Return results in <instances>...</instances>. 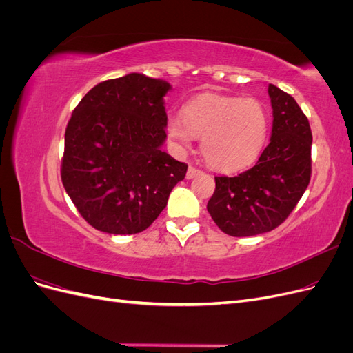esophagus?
<instances>
[{
    "instance_id": "esophagus-1",
    "label": "esophagus",
    "mask_w": 353,
    "mask_h": 353,
    "mask_svg": "<svg viewBox=\"0 0 353 353\" xmlns=\"http://www.w3.org/2000/svg\"><path fill=\"white\" fill-rule=\"evenodd\" d=\"M200 174H201L200 169H197V168H194V166H190L188 170H187V178L191 179V178H194V176L200 175Z\"/></svg>"
}]
</instances>
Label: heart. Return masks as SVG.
I'll list each match as a JSON object with an SVG mask.
<instances>
[{
	"mask_svg": "<svg viewBox=\"0 0 353 353\" xmlns=\"http://www.w3.org/2000/svg\"><path fill=\"white\" fill-rule=\"evenodd\" d=\"M168 135L179 147L201 138L206 162L222 172H237L256 162L266 141L270 116L256 99L206 94L190 101L183 117L170 116Z\"/></svg>",
	"mask_w": 353,
	"mask_h": 353,
	"instance_id": "b5f03b06",
	"label": "heart"
}]
</instances>
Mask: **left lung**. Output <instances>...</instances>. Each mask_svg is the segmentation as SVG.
<instances>
[{
    "label": "left lung",
    "mask_w": 353,
    "mask_h": 353,
    "mask_svg": "<svg viewBox=\"0 0 353 353\" xmlns=\"http://www.w3.org/2000/svg\"><path fill=\"white\" fill-rule=\"evenodd\" d=\"M271 141L256 165L237 176H215L208 212L221 231L250 237L272 231L288 218L311 181L312 132L290 94L270 83Z\"/></svg>",
    "instance_id": "1"
}]
</instances>
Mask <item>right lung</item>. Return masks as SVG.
<instances>
[{
    "instance_id": "add662e5",
    "label": "right lung",
    "mask_w": 353,
    "mask_h": 353,
    "mask_svg": "<svg viewBox=\"0 0 353 353\" xmlns=\"http://www.w3.org/2000/svg\"><path fill=\"white\" fill-rule=\"evenodd\" d=\"M170 85L130 73L95 85L74 108L65 134L61 181L95 230L137 234L166 208L187 165L162 152Z\"/></svg>"
}]
</instances>
